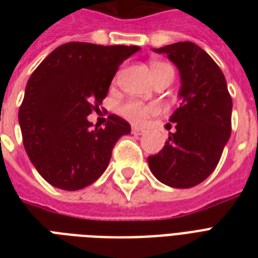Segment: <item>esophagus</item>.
Segmentation results:
<instances>
[{
    "instance_id": "obj_1",
    "label": "esophagus",
    "mask_w": 258,
    "mask_h": 258,
    "mask_svg": "<svg viewBox=\"0 0 258 258\" xmlns=\"http://www.w3.org/2000/svg\"><path fill=\"white\" fill-rule=\"evenodd\" d=\"M131 133H133L134 135H143V134L146 133V130L139 128V127H133V131H131Z\"/></svg>"
}]
</instances>
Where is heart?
<instances>
[{
    "label": "heart",
    "instance_id": "1",
    "mask_svg": "<svg viewBox=\"0 0 258 258\" xmlns=\"http://www.w3.org/2000/svg\"><path fill=\"white\" fill-rule=\"evenodd\" d=\"M150 70L153 74L154 80L161 78L163 75H171L174 78V70L172 67L162 61H153L150 64ZM119 112L124 119L131 121L133 124L141 125L145 124L149 120V117L154 116L158 113V107L154 104H145L142 101L130 100L125 101L119 107Z\"/></svg>",
    "mask_w": 258,
    "mask_h": 258
}]
</instances>
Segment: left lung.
I'll list each match as a JSON object with an SVG mask.
<instances>
[{
    "label": "left lung",
    "mask_w": 258,
    "mask_h": 258,
    "mask_svg": "<svg viewBox=\"0 0 258 258\" xmlns=\"http://www.w3.org/2000/svg\"><path fill=\"white\" fill-rule=\"evenodd\" d=\"M155 52L166 53L178 67L182 103L170 117L175 133H170L165 147L147 161L162 183L192 187L214 171L228 143L232 96L220 67L196 44L175 42Z\"/></svg>",
    "instance_id": "left-lung-1"
}]
</instances>
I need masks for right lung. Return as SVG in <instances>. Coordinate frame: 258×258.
<instances>
[{"label":"right lung","instance_id":"add662e5","mask_svg":"<svg viewBox=\"0 0 258 258\" xmlns=\"http://www.w3.org/2000/svg\"><path fill=\"white\" fill-rule=\"evenodd\" d=\"M139 46L67 42L46 56L28 80L18 121L25 151L40 175L54 187L80 190L104 172L128 121L109 115L92 130L87 116L108 93L125 58Z\"/></svg>","mask_w":258,"mask_h":258}]
</instances>
